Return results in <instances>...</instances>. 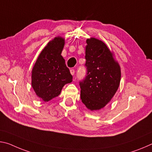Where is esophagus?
<instances>
[{
  "mask_svg": "<svg viewBox=\"0 0 152 152\" xmlns=\"http://www.w3.org/2000/svg\"><path fill=\"white\" fill-rule=\"evenodd\" d=\"M70 72H71V74L72 75H74V74H75V70H74V69H71Z\"/></svg>",
  "mask_w": 152,
  "mask_h": 152,
  "instance_id": "obj_1",
  "label": "esophagus"
}]
</instances>
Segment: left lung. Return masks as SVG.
Returning a JSON list of instances; mask_svg holds the SVG:
<instances>
[{
	"instance_id": "8db88e82",
	"label": "left lung",
	"mask_w": 152,
	"mask_h": 152,
	"mask_svg": "<svg viewBox=\"0 0 152 152\" xmlns=\"http://www.w3.org/2000/svg\"><path fill=\"white\" fill-rule=\"evenodd\" d=\"M86 43L87 75L79 82L81 99L89 110H98L110 102L117 91L121 67L102 41L91 38Z\"/></svg>"
}]
</instances>
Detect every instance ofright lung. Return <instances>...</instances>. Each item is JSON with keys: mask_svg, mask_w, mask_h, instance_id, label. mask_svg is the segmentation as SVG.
<instances>
[{"mask_svg": "<svg viewBox=\"0 0 152 152\" xmlns=\"http://www.w3.org/2000/svg\"><path fill=\"white\" fill-rule=\"evenodd\" d=\"M64 39L56 37L45 46L31 71V86L36 95L48 102L61 92L64 86L72 81L71 74L61 56Z\"/></svg>", "mask_w": 152, "mask_h": 152, "instance_id": "right-lung-1", "label": "right lung"}]
</instances>
